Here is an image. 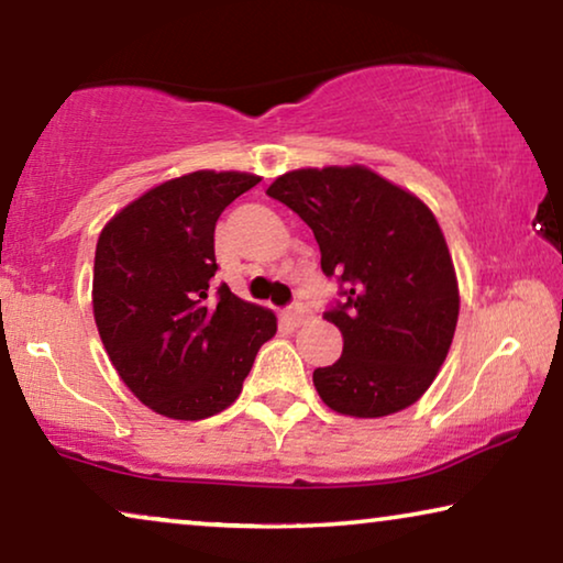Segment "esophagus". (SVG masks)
Segmentation results:
<instances>
[{
  "mask_svg": "<svg viewBox=\"0 0 563 563\" xmlns=\"http://www.w3.org/2000/svg\"><path fill=\"white\" fill-rule=\"evenodd\" d=\"M309 317H312V312H309V309L301 307V305L289 307L287 312H284V320H287L291 328H301V324L309 322Z\"/></svg>",
  "mask_w": 563,
  "mask_h": 563,
  "instance_id": "esophagus-1",
  "label": "esophagus"
}]
</instances>
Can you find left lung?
<instances>
[{"label":"left lung","instance_id":"obj_1","mask_svg":"<svg viewBox=\"0 0 563 563\" xmlns=\"http://www.w3.org/2000/svg\"><path fill=\"white\" fill-rule=\"evenodd\" d=\"M266 195L312 228L322 272L345 287L324 312L342 332V355L312 373L317 394L342 417L409 409L442 368L460 317L457 274L434 213L363 165L291 169Z\"/></svg>","mask_w":563,"mask_h":563}]
</instances>
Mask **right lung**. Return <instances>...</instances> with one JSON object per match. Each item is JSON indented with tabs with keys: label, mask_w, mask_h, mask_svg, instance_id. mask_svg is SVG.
Instances as JSON below:
<instances>
[{
	"label": "right lung",
	"mask_w": 563,
	"mask_h": 563,
	"mask_svg": "<svg viewBox=\"0 0 563 563\" xmlns=\"http://www.w3.org/2000/svg\"><path fill=\"white\" fill-rule=\"evenodd\" d=\"M262 177L198 173L140 195L103 225L93 317L119 378L152 411L200 421L239 398L276 317L221 284L213 233L223 210Z\"/></svg>",
	"instance_id": "add662e5"
}]
</instances>
